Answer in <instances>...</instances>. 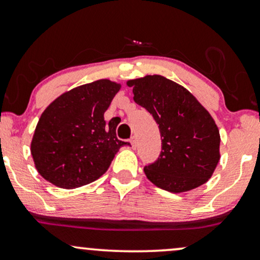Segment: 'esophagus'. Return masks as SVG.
Listing matches in <instances>:
<instances>
[{
    "instance_id": "obj_1",
    "label": "esophagus",
    "mask_w": 260,
    "mask_h": 260,
    "mask_svg": "<svg viewBox=\"0 0 260 260\" xmlns=\"http://www.w3.org/2000/svg\"><path fill=\"white\" fill-rule=\"evenodd\" d=\"M129 141H131V145H132L133 149H136V147H137V138L132 137V138H131Z\"/></svg>"
}]
</instances>
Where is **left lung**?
Here are the masks:
<instances>
[{
  "mask_svg": "<svg viewBox=\"0 0 260 260\" xmlns=\"http://www.w3.org/2000/svg\"><path fill=\"white\" fill-rule=\"evenodd\" d=\"M133 100L152 115L162 138V151L144 168L153 185L172 193L205 183L219 160V131L209 111L188 90L162 75L128 80Z\"/></svg>",
  "mask_w": 260,
  "mask_h": 260,
  "instance_id": "1",
  "label": "left lung"
}]
</instances>
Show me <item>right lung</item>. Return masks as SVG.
Instances as JSON below:
<instances>
[{
  "label": "right lung",
  "instance_id": "1",
  "mask_svg": "<svg viewBox=\"0 0 260 260\" xmlns=\"http://www.w3.org/2000/svg\"><path fill=\"white\" fill-rule=\"evenodd\" d=\"M121 85L93 81L64 92L43 111L31 143L36 169L52 185L71 189L96 181L123 145L104 113Z\"/></svg>",
  "mask_w": 260,
  "mask_h": 260
}]
</instances>
